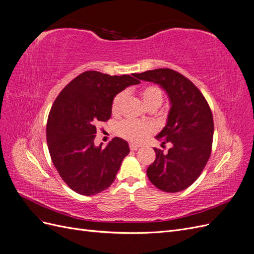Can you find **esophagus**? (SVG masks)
<instances>
[{"mask_svg": "<svg viewBox=\"0 0 254 254\" xmlns=\"http://www.w3.org/2000/svg\"><path fill=\"white\" fill-rule=\"evenodd\" d=\"M129 147H130V149H131V150H137V149L141 147V146L140 145H135V144H130Z\"/></svg>", "mask_w": 254, "mask_h": 254, "instance_id": "1", "label": "esophagus"}]
</instances>
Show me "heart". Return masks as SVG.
Wrapping results in <instances>:
<instances>
[{
	"label": "heart",
	"instance_id": "heart-1",
	"mask_svg": "<svg viewBox=\"0 0 254 254\" xmlns=\"http://www.w3.org/2000/svg\"><path fill=\"white\" fill-rule=\"evenodd\" d=\"M140 95L144 105L147 108H158L163 101V93L158 86L155 84H148L142 88ZM125 93L121 92L118 95H115L112 102V113L119 114L123 102L125 99ZM155 132V126L150 123H137L132 121H123L117 127V133L127 141L132 143H141L144 140Z\"/></svg>",
	"mask_w": 254,
	"mask_h": 254
}]
</instances>
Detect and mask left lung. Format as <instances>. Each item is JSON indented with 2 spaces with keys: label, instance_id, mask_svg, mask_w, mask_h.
I'll list each match as a JSON object with an SVG mask.
<instances>
[{
  "label": "left lung",
  "instance_id": "left-lung-1",
  "mask_svg": "<svg viewBox=\"0 0 254 254\" xmlns=\"http://www.w3.org/2000/svg\"><path fill=\"white\" fill-rule=\"evenodd\" d=\"M135 77L159 84L171 103L166 125L156 137L172 146L166 153L155 148L148 179L167 193L181 191L197 180L210 158L214 133L210 106L193 82L171 68L146 71Z\"/></svg>",
  "mask_w": 254,
  "mask_h": 254
}]
</instances>
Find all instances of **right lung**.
Segmentation results:
<instances>
[{
    "label": "right lung",
    "instance_id": "1",
    "mask_svg": "<svg viewBox=\"0 0 254 254\" xmlns=\"http://www.w3.org/2000/svg\"><path fill=\"white\" fill-rule=\"evenodd\" d=\"M134 77L83 72L54 102L47 125L48 147L60 177L76 193L91 196L108 189L129 153L128 143L121 137L105 148L95 146L94 139L97 123L111 118L115 95L140 83Z\"/></svg>",
    "mask_w": 254,
    "mask_h": 254
}]
</instances>
